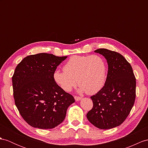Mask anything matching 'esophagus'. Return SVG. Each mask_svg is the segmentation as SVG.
<instances>
[{
  "mask_svg": "<svg viewBox=\"0 0 148 148\" xmlns=\"http://www.w3.org/2000/svg\"><path fill=\"white\" fill-rule=\"evenodd\" d=\"M74 98H75V100H76V101H79V100H80L82 99V97H78V96H75Z\"/></svg>",
  "mask_w": 148,
  "mask_h": 148,
  "instance_id": "1",
  "label": "esophagus"
}]
</instances>
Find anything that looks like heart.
<instances>
[{"instance_id":"b5f03b06","label":"heart","mask_w":148,"mask_h":148,"mask_svg":"<svg viewBox=\"0 0 148 148\" xmlns=\"http://www.w3.org/2000/svg\"><path fill=\"white\" fill-rule=\"evenodd\" d=\"M63 69V71L54 72L53 79L65 92H70L78 82L80 92L93 95L99 92L105 84L107 65L105 60L99 55L72 56Z\"/></svg>"}]
</instances>
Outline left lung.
I'll list each match as a JSON object with an SVG mask.
<instances>
[{"label":"left lung","mask_w":148,"mask_h":148,"mask_svg":"<svg viewBox=\"0 0 148 148\" xmlns=\"http://www.w3.org/2000/svg\"><path fill=\"white\" fill-rule=\"evenodd\" d=\"M94 52L105 57L108 73L103 88L90 97L93 108L86 117L97 128L109 129L120 125L130 113L136 99V78L130 63L120 53L104 48Z\"/></svg>","instance_id":"8db88e82"}]
</instances>
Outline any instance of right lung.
Instances as JSON below:
<instances>
[{
  "label": "right lung",
  "instance_id": "right-lung-1",
  "mask_svg": "<svg viewBox=\"0 0 148 148\" xmlns=\"http://www.w3.org/2000/svg\"><path fill=\"white\" fill-rule=\"evenodd\" d=\"M67 56L49 53L27 56L16 66L12 78L15 104L27 123L35 128L53 129L64 121L75 102L53 79L57 66Z\"/></svg>",
  "mask_w": 148,
  "mask_h": 148
}]
</instances>
